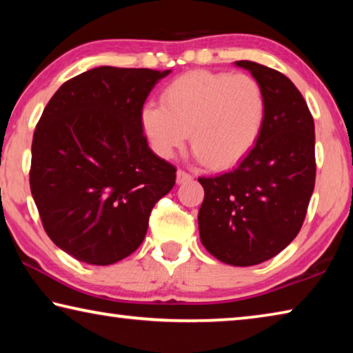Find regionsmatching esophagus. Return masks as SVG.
<instances>
[{
	"label": "esophagus",
	"mask_w": 353,
	"mask_h": 353,
	"mask_svg": "<svg viewBox=\"0 0 353 353\" xmlns=\"http://www.w3.org/2000/svg\"><path fill=\"white\" fill-rule=\"evenodd\" d=\"M191 179H193V176L188 174L187 171H183V170H179V171H177V177H176L177 183H185V182L191 181Z\"/></svg>",
	"instance_id": "34e87169"
}]
</instances>
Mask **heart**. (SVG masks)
<instances>
[{
  "label": "heart",
  "mask_w": 353,
  "mask_h": 353,
  "mask_svg": "<svg viewBox=\"0 0 353 353\" xmlns=\"http://www.w3.org/2000/svg\"><path fill=\"white\" fill-rule=\"evenodd\" d=\"M266 98L249 74L196 70L176 77L162 92V105L140 112L143 134L152 151L170 159L191 134L201 162L225 170L252 151L265 128Z\"/></svg>",
  "instance_id": "b5f03b06"
}]
</instances>
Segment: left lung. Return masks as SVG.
Returning a JSON list of instances; mask_svg holds the SVG:
<instances>
[{"mask_svg": "<svg viewBox=\"0 0 353 353\" xmlns=\"http://www.w3.org/2000/svg\"><path fill=\"white\" fill-rule=\"evenodd\" d=\"M266 98L265 128L234 171L199 177L204 202L199 235L204 248L227 265L254 266L294 240L314 190V121L294 83L277 70L250 61Z\"/></svg>", "mask_w": 353, "mask_h": 353, "instance_id": "obj_1", "label": "left lung"}]
</instances>
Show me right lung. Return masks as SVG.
Here are the masks:
<instances>
[{"mask_svg": "<svg viewBox=\"0 0 353 353\" xmlns=\"http://www.w3.org/2000/svg\"><path fill=\"white\" fill-rule=\"evenodd\" d=\"M170 70L99 67L63 83L35 128L29 183L43 229L88 265L126 259L145 240L176 168L148 146L143 104Z\"/></svg>", "mask_w": 353, "mask_h": 353, "instance_id": "obj_1", "label": "right lung"}]
</instances>
